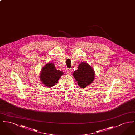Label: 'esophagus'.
I'll return each instance as SVG.
<instances>
[{
    "label": "esophagus",
    "instance_id": "1",
    "mask_svg": "<svg viewBox=\"0 0 135 135\" xmlns=\"http://www.w3.org/2000/svg\"><path fill=\"white\" fill-rule=\"evenodd\" d=\"M71 72H72V71H71L70 69H69V68H67V69L66 70V74H68V75L70 74L71 73Z\"/></svg>",
    "mask_w": 135,
    "mask_h": 135
}]
</instances>
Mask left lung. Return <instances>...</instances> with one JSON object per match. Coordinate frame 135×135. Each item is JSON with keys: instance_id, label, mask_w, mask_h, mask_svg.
Segmentation results:
<instances>
[{"instance_id": "8db88e82", "label": "left lung", "mask_w": 135, "mask_h": 135, "mask_svg": "<svg viewBox=\"0 0 135 135\" xmlns=\"http://www.w3.org/2000/svg\"><path fill=\"white\" fill-rule=\"evenodd\" d=\"M95 71L90 65L82 62L79 65L77 70L74 71L73 76L77 81L78 85L81 88H85L91 84L95 78Z\"/></svg>"}]
</instances>
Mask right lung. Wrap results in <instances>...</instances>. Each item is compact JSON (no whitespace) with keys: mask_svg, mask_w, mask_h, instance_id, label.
<instances>
[{"mask_svg":"<svg viewBox=\"0 0 135 135\" xmlns=\"http://www.w3.org/2000/svg\"><path fill=\"white\" fill-rule=\"evenodd\" d=\"M63 75L62 71L56 69L52 63H49L42 68L40 79L45 86L51 88L58 83L59 79Z\"/></svg>","mask_w":135,"mask_h":135,"instance_id":"add662e5","label":"right lung"}]
</instances>
